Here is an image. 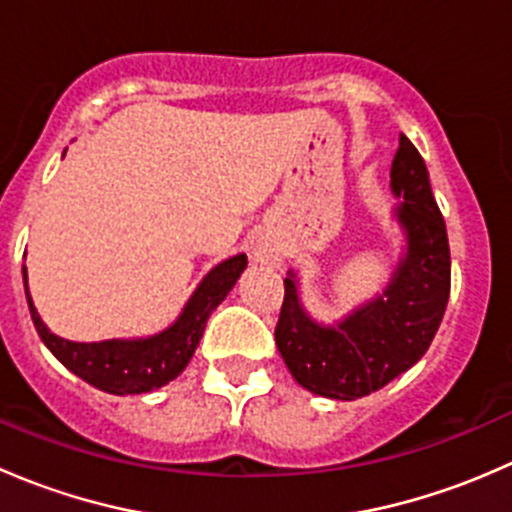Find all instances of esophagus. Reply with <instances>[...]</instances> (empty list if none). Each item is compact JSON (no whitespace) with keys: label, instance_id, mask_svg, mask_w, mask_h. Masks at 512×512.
<instances>
[{"label":"esophagus","instance_id":"1","mask_svg":"<svg viewBox=\"0 0 512 512\" xmlns=\"http://www.w3.org/2000/svg\"><path fill=\"white\" fill-rule=\"evenodd\" d=\"M252 262L255 265H265V267H280L282 265V255L272 242H257L252 247Z\"/></svg>","mask_w":512,"mask_h":512}]
</instances>
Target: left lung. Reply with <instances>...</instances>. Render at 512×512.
<instances>
[{
	"mask_svg": "<svg viewBox=\"0 0 512 512\" xmlns=\"http://www.w3.org/2000/svg\"><path fill=\"white\" fill-rule=\"evenodd\" d=\"M391 218L404 247L389 282L332 324L317 322L299 294L297 272L285 277L275 342L289 374L312 394L354 401L379 391L431 347L451 292L448 232L431 193L428 168L401 136L391 165Z\"/></svg>",
	"mask_w": 512,
	"mask_h": 512,
	"instance_id": "obj_1",
	"label": "left lung"
}]
</instances>
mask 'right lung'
Instances as JSON below:
<instances>
[{"label":"right lung","instance_id":"add662e5","mask_svg":"<svg viewBox=\"0 0 512 512\" xmlns=\"http://www.w3.org/2000/svg\"><path fill=\"white\" fill-rule=\"evenodd\" d=\"M247 267V257L232 255L218 262L208 275L200 280L195 292L180 309L173 324H168L151 337L138 339H103V342H71L59 337L41 322L32 294L27 285V267H24V292H27L32 322L41 342L51 354L79 379L106 394L128 396L148 394L173 381L188 366L198 349L210 314L230 294L235 282Z\"/></svg>","mask_w":512,"mask_h":512}]
</instances>
